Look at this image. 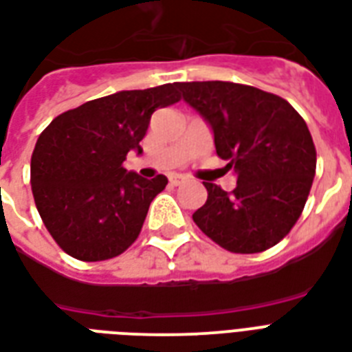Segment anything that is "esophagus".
<instances>
[{"instance_id":"esophagus-1","label":"esophagus","mask_w":352,"mask_h":352,"mask_svg":"<svg viewBox=\"0 0 352 352\" xmlns=\"http://www.w3.org/2000/svg\"><path fill=\"white\" fill-rule=\"evenodd\" d=\"M168 182H170V185H182L187 182V176H184V174H170Z\"/></svg>"}]
</instances>
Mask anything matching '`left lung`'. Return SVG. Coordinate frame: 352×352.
<instances>
[{
	"instance_id": "1",
	"label": "left lung",
	"mask_w": 352,
	"mask_h": 352,
	"mask_svg": "<svg viewBox=\"0 0 352 352\" xmlns=\"http://www.w3.org/2000/svg\"><path fill=\"white\" fill-rule=\"evenodd\" d=\"M214 133L217 154L236 173L226 192L206 182L207 200L192 220L231 253H258L290 233L303 213L316 174L309 126L279 95L246 84L176 82Z\"/></svg>"
}]
</instances>
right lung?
<instances>
[{
	"mask_svg": "<svg viewBox=\"0 0 352 352\" xmlns=\"http://www.w3.org/2000/svg\"><path fill=\"white\" fill-rule=\"evenodd\" d=\"M176 84L117 91L54 117L31 157L34 204L54 242L67 255L97 263L126 252L151 201L168 179L141 178L122 163L143 152L152 113L178 102Z\"/></svg>",
	"mask_w": 352,
	"mask_h": 352,
	"instance_id": "right-lung-1",
	"label": "right lung"
}]
</instances>
